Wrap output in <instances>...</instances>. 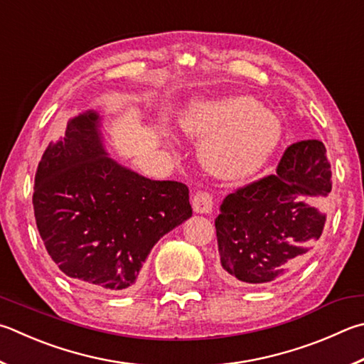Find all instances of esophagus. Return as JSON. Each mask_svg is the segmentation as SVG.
Returning <instances> with one entry per match:
<instances>
[{"mask_svg":"<svg viewBox=\"0 0 364 364\" xmlns=\"http://www.w3.org/2000/svg\"><path fill=\"white\" fill-rule=\"evenodd\" d=\"M193 208L196 213H210L213 208V197L207 191H199L193 199Z\"/></svg>","mask_w":364,"mask_h":364,"instance_id":"34e87169","label":"esophagus"}]
</instances>
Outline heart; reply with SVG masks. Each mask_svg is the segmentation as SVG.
Returning a JSON list of instances; mask_svg holds the SVG:
<instances>
[{
	"label": "heart",
	"instance_id": "heart-1",
	"mask_svg": "<svg viewBox=\"0 0 364 364\" xmlns=\"http://www.w3.org/2000/svg\"><path fill=\"white\" fill-rule=\"evenodd\" d=\"M184 134L205 140L202 159L215 175L247 178L261 170L282 140V124L253 97L194 100L180 114Z\"/></svg>",
	"mask_w": 364,
	"mask_h": 364
}]
</instances>
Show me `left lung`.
<instances>
[{"label": "left lung", "mask_w": 364, "mask_h": 364, "mask_svg": "<svg viewBox=\"0 0 364 364\" xmlns=\"http://www.w3.org/2000/svg\"><path fill=\"white\" fill-rule=\"evenodd\" d=\"M325 144H289L274 175L247 184L223 200L215 220L220 272L232 285H270L299 266L320 239L331 193Z\"/></svg>", "instance_id": "1"}]
</instances>
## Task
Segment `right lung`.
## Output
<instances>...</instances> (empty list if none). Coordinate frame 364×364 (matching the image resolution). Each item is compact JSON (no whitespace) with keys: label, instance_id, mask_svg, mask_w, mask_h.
Masks as SVG:
<instances>
[{"label":"right lung","instance_id":"obj_1","mask_svg":"<svg viewBox=\"0 0 364 364\" xmlns=\"http://www.w3.org/2000/svg\"><path fill=\"white\" fill-rule=\"evenodd\" d=\"M100 116L73 117L35 175L36 226L58 269L107 293L134 287L157 240L193 215L189 189L119 165L103 148Z\"/></svg>","mask_w":364,"mask_h":364}]
</instances>
